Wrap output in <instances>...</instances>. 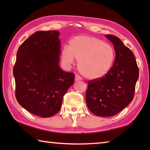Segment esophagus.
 <instances>
[{"label":"esophagus","mask_w":150,"mask_h":150,"mask_svg":"<svg viewBox=\"0 0 150 150\" xmlns=\"http://www.w3.org/2000/svg\"><path fill=\"white\" fill-rule=\"evenodd\" d=\"M81 77H80L79 75H75V81H81Z\"/></svg>","instance_id":"esophagus-1"}]
</instances>
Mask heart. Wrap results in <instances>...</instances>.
Instances as JSON below:
<instances>
[{"mask_svg": "<svg viewBox=\"0 0 150 150\" xmlns=\"http://www.w3.org/2000/svg\"><path fill=\"white\" fill-rule=\"evenodd\" d=\"M63 62L71 65L74 58L83 77L91 80L98 79L107 74L115 58L114 48L102 40L89 35H77L70 40L69 47L62 52Z\"/></svg>", "mask_w": 150, "mask_h": 150, "instance_id": "1", "label": "heart"}]
</instances>
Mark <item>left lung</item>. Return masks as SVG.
<instances>
[{
	"mask_svg": "<svg viewBox=\"0 0 150 150\" xmlns=\"http://www.w3.org/2000/svg\"><path fill=\"white\" fill-rule=\"evenodd\" d=\"M115 47L113 66L103 77L88 81L86 103L96 116H112L133 100L139 69L133 53L118 37L106 35Z\"/></svg>",
	"mask_w": 150,
	"mask_h": 150,
	"instance_id": "1",
	"label": "left lung"
}]
</instances>
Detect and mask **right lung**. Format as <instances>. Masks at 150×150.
Wrapping results in <instances>:
<instances>
[{"label":"right lung","mask_w":150,"mask_h":150,"mask_svg":"<svg viewBox=\"0 0 150 150\" xmlns=\"http://www.w3.org/2000/svg\"><path fill=\"white\" fill-rule=\"evenodd\" d=\"M59 34L52 30L33 34L19 47L13 69L17 101L43 118L59 111L63 96L75 80L74 73L63 71L59 65Z\"/></svg>","instance_id":"1"}]
</instances>
